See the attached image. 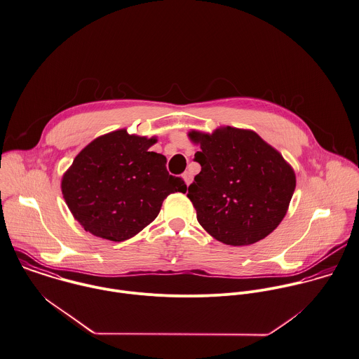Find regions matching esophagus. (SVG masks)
I'll list each match as a JSON object with an SVG mask.
<instances>
[{"instance_id":"esophagus-1","label":"esophagus","mask_w":359,"mask_h":359,"mask_svg":"<svg viewBox=\"0 0 359 359\" xmlns=\"http://www.w3.org/2000/svg\"><path fill=\"white\" fill-rule=\"evenodd\" d=\"M183 179H184L186 184L189 186V184L191 183V180H193V175H191V172H190V170H186V172L183 173Z\"/></svg>"}]
</instances>
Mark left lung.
<instances>
[{
    "instance_id": "1",
    "label": "left lung",
    "mask_w": 359,
    "mask_h": 359,
    "mask_svg": "<svg viewBox=\"0 0 359 359\" xmlns=\"http://www.w3.org/2000/svg\"><path fill=\"white\" fill-rule=\"evenodd\" d=\"M201 172L189 186L200 224L227 245H250L271 234L286 215L295 173L279 151L255 132L191 130Z\"/></svg>"
}]
</instances>
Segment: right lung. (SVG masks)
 Instances as JSON below:
<instances>
[{"label": "right lung", "mask_w": 359, "mask_h": 359, "mask_svg": "<svg viewBox=\"0 0 359 359\" xmlns=\"http://www.w3.org/2000/svg\"><path fill=\"white\" fill-rule=\"evenodd\" d=\"M155 143L154 137L121 129L77 154L61 189L86 231L111 241L128 240L158 216L169 194L186 193L184 180L166 170V158L149 149Z\"/></svg>", "instance_id": "obj_1"}]
</instances>
